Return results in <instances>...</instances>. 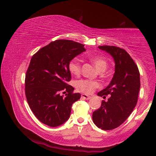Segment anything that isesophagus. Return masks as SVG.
Segmentation results:
<instances>
[{
  "mask_svg": "<svg viewBox=\"0 0 156 156\" xmlns=\"http://www.w3.org/2000/svg\"><path fill=\"white\" fill-rule=\"evenodd\" d=\"M81 97L83 98H84V99H86V100H89V99L91 98V96H88V95L84 94H83L81 95Z\"/></svg>",
  "mask_w": 156,
  "mask_h": 156,
  "instance_id": "esophagus-1",
  "label": "esophagus"
}]
</instances>
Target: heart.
<instances>
[{"label": "heart", "instance_id": "heart-1", "mask_svg": "<svg viewBox=\"0 0 156 156\" xmlns=\"http://www.w3.org/2000/svg\"><path fill=\"white\" fill-rule=\"evenodd\" d=\"M88 58L99 72H103L106 70L108 63L105 57L100 55H89ZM68 69L72 75L76 76L80 75L81 72V60L80 58H74L71 60L69 62ZM75 87L78 91L84 94H91L96 88L99 87L100 84L96 81L82 79L76 82Z\"/></svg>", "mask_w": 156, "mask_h": 156}]
</instances>
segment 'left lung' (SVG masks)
<instances>
[{
  "mask_svg": "<svg viewBox=\"0 0 156 156\" xmlns=\"http://www.w3.org/2000/svg\"><path fill=\"white\" fill-rule=\"evenodd\" d=\"M115 61V73L106 88L98 93L103 97L109 95L107 102L95 111L92 119L102 130H112L122 125L133 112L138 102L140 87V72L135 62L125 49L115 46H99Z\"/></svg>",
  "mask_w": 156,
  "mask_h": 156,
  "instance_id": "1",
  "label": "left lung"
}]
</instances>
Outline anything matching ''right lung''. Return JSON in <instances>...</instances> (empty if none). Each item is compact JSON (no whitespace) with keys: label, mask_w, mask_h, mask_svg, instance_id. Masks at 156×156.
<instances>
[{"label":"right lung","mask_w":156,"mask_h":156,"mask_svg":"<svg viewBox=\"0 0 156 156\" xmlns=\"http://www.w3.org/2000/svg\"><path fill=\"white\" fill-rule=\"evenodd\" d=\"M85 51L84 44L69 40H56L39 49L31 58L25 75V95L36 117L52 127L65 122L79 93L68 84L71 60ZM67 93L66 96L61 94Z\"/></svg>","instance_id":"1"}]
</instances>
